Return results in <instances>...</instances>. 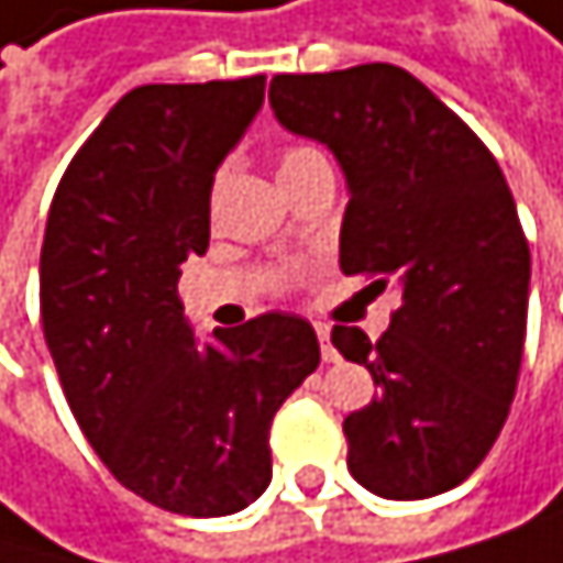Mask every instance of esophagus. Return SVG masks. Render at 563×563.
I'll use <instances>...</instances> for the list:
<instances>
[{
    "label": "esophagus",
    "mask_w": 563,
    "mask_h": 563,
    "mask_svg": "<svg viewBox=\"0 0 563 563\" xmlns=\"http://www.w3.org/2000/svg\"><path fill=\"white\" fill-rule=\"evenodd\" d=\"M316 335H319V345H322V358H325V362H335L339 352L332 349V339H329L332 332H329V325H316Z\"/></svg>",
    "instance_id": "1"
}]
</instances>
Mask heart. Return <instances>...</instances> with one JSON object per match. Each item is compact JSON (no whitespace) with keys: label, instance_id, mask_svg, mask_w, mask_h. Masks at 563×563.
Segmentation results:
<instances>
[{"label":"heart","instance_id":"heart-1","mask_svg":"<svg viewBox=\"0 0 563 563\" xmlns=\"http://www.w3.org/2000/svg\"><path fill=\"white\" fill-rule=\"evenodd\" d=\"M319 164H329L325 151L316 147V144H305V140H298V144L282 147V154H278V177L288 180V177H295L301 170H312ZM221 184H224V174L214 177V190H221Z\"/></svg>","mask_w":563,"mask_h":563}]
</instances>
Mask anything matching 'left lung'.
<instances>
[{
    "label": "left lung",
    "instance_id": "1",
    "mask_svg": "<svg viewBox=\"0 0 563 563\" xmlns=\"http://www.w3.org/2000/svg\"><path fill=\"white\" fill-rule=\"evenodd\" d=\"M268 100L345 174L342 272L399 291L383 339L332 329V345L379 386L342 423L349 473L386 500L446 494L490 453L520 376L530 247L500 164L389 63L282 73Z\"/></svg>",
    "mask_w": 563,
    "mask_h": 563
}]
</instances>
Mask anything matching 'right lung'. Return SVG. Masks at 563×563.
Returning a JSON list of instances; mask_svg holds the SVG:
<instances>
[{
  "instance_id": "right-lung-1",
  "label": "right lung",
  "mask_w": 563,
  "mask_h": 563,
  "mask_svg": "<svg viewBox=\"0 0 563 563\" xmlns=\"http://www.w3.org/2000/svg\"><path fill=\"white\" fill-rule=\"evenodd\" d=\"M262 103L265 76L130 90L69 161L43 238V332L82 437L126 490L184 517L265 494L272 419L319 365L298 316L198 342L177 295L211 241L214 170Z\"/></svg>"
}]
</instances>
